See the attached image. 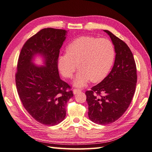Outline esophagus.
Returning <instances> with one entry per match:
<instances>
[{
    "label": "esophagus",
    "instance_id": "obj_1",
    "mask_svg": "<svg viewBox=\"0 0 152 152\" xmlns=\"http://www.w3.org/2000/svg\"><path fill=\"white\" fill-rule=\"evenodd\" d=\"M81 92V89H79V88H75V89H73V93H74V94H77V93Z\"/></svg>",
    "mask_w": 152,
    "mask_h": 152
}]
</instances>
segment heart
<instances>
[{"label": "heart", "mask_w": 152, "mask_h": 152, "mask_svg": "<svg viewBox=\"0 0 152 152\" xmlns=\"http://www.w3.org/2000/svg\"><path fill=\"white\" fill-rule=\"evenodd\" d=\"M115 50L107 38L81 37L67 46L66 54L58 57V67L66 78L72 77L77 67L74 85L85 86L89 81L98 82L107 76L113 64Z\"/></svg>", "instance_id": "heart-1"}]
</instances>
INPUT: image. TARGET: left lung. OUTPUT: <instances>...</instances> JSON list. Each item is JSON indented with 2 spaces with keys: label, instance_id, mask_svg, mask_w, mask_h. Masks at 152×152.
<instances>
[{
  "label": "left lung",
  "instance_id": "left-lung-1",
  "mask_svg": "<svg viewBox=\"0 0 152 152\" xmlns=\"http://www.w3.org/2000/svg\"><path fill=\"white\" fill-rule=\"evenodd\" d=\"M115 58L111 72L102 82L85 92L88 118L99 124L114 123L127 110L134 95L137 68L133 54L124 42L108 30Z\"/></svg>",
  "mask_w": 152,
  "mask_h": 152
}]
</instances>
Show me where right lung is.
I'll return each instance as SVG.
<instances>
[{"label": "right lung", "mask_w": 152, "mask_h": 152, "mask_svg": "<svg viewBox=\"0 0 152 152\" xmlns=\"http://www.w3.org/2000/svg\"><path fill=\"white\" fill-rule=\"evenodd\" d=\"M66 33L64 29H43L26 42L18 57L15 82L19 98L28 113L45 125H56L64 119L67 103L73 96L58 69ZM37 53L44 56L45 66L38 67L32 62Z\"/></svg>", "instance_id": "1"}]
</instances>
